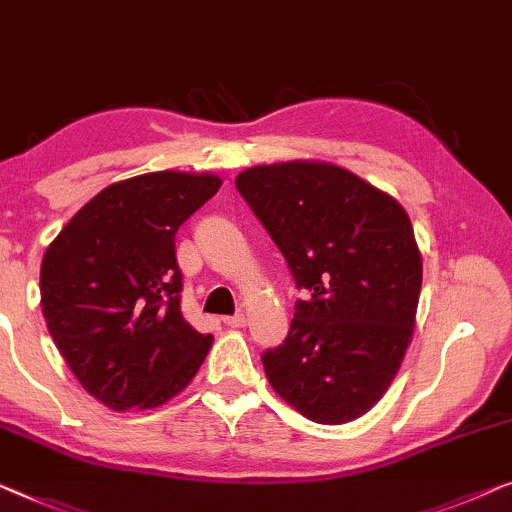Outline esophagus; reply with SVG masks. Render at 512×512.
Here are the masks:
<instances>
[{
	"label": "esophagus",
	"instance_id": "34e87169",
	"mask_svg": "<svg viewBox=\"0 0 512 512\" xmlns=\"http://www.w3.org/2000/svg\"><path fill=\"white\" fill-rule=\"evenodd\" d=\"M226 325H231V328H244L247 325V316L244 314H235V316H226L224 318Z\"/></svg>",
	"mask_w": 512,
	"mask_h": 512
}]
</instances>
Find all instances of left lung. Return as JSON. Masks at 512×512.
<instances>
[{
  "instance_id": "8db88e82",
  "label": "left lung",
  "mask_w": 512,
  "mask_h": 512,
  "mask_svg": "<svg viewBox=\"0 0 512 512\" xmlns=\"http://www.w3.org/2000/svg\"><path fill=\"white\" fill-rule=\"evenodd\" d=\"M235 187L305 291L284 342L261 355L270 385L321 425L360 418L395 379L416 325L422 261L409 214L332 164L256 166Z\"/></svg>"
}]
</instances>
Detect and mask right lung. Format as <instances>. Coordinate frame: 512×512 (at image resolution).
<instances>
[{"label":"right lung","instance_id":"add662e5","mask_svg":"<svg viewBox=\"0 0 512 512\" xmlns=\"http://www.w3.org/2000/svg\"><path fill=\"white\" fill-rule=\"evenodd\" d=\"M221 187L175 170L110 184L46 249L41 307L80 385L113 411L154 409L210 351L182 316L175 233Z\"/></svg>","mask_w":512,"mask_h":512}]
</instances>
